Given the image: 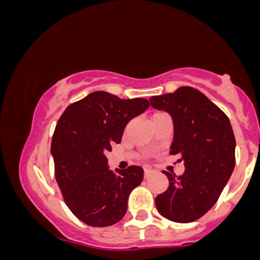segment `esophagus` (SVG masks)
I'll use <instances>...</instances> for the list:
<instances>
[{"label": "esophagus", "mask_w": 260, "mask_h": 260, "mask_svg": "<svg viewBox=\"0 0 260 260\" xmlns=\"http://www.w3.org/2000/svg\"><path fill=\"white\" fill-rule=\"evenodd\" d=\"M154 174V170H151V169H149V168H145L144 169V177L145 178H148V177H150L151 175Z\"/></svg>", "instance_id": "obj_1"}]
</instances>
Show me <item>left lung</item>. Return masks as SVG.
<instances>
[{
    "mask_svg": "<svg viewBox=\"0 0 260 260\" xmlns=\"http://www.w3.org/2000/svg\"><path fill=\"white\" fill-rule=\"evenodd\" d=\"M154 109L164 110L174 121L170 154H180L184 174L164 172L169 188L155 198L166 219L187 223L213 208L235 169L236 140L225 112L192 86L151 96Z\"/></svg>",
    "mask_w": 260,
    "mask_h": 260,
    "instance_id": "obj_1",
    "label": "left lung"
}]
</instances>
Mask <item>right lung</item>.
<instances>
[{"mask_svg":"<svg viewBox=\"0 0 260 260\" xmlns=\"http://www.w3.org/2000/svg\"><path fill=\"white\" fill-rule=\"evenodd\" d=\"M150 106L147 99H120L94 91L71 104L56 124L51 142L55 177L64 203L80 221L94 228L118 222L129 193L143 181V169L112 172L106 151L120 143L126 124Z\"/></svg>","mask_w":260,"mask_h":260,"instance_id":"right-lung-1","label":"right lung"}]
</instances>
